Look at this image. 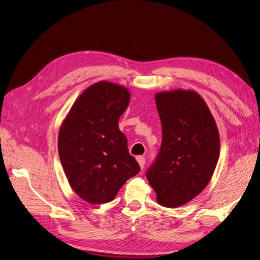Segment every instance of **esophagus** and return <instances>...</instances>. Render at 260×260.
Listing matches in <instances>:
<instances>
[{
  "instance_id": "1",
  "label": "esophagus",
  "mask_w": 260,
  "mask_h": 260,
  "mask_svg": "<svg viewBox=\"0 0 260 260\" xmlns=\"http://www.w3.org/2000/svg\"><path fill=\"white\" fill-rule=\"evenodd\" d=\"M137 161H138V163H139V166H140V168L143 169V168H144V163H145L144 156H142V155L137 156Z\"/></svg>"
}]
</instances>
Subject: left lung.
<instances>
[{
    "mask_svg": "<svg viewBox=\"0 0 260 260\" xmlns=\"http://www.w3.org/2000/svg\"><path fill=\"white\" fill-rule=\"evenodd\" d=\"M162 144L147 179L157 203L175 208L188 203L210 182L219 156V134L204 99L193 90L155 94Z\"/></svg>",
    "mask_w": 260,
    "mask_h": 260,
    "instance_id": "left-lung-1",
    "label": "left lung"
}]
</instances>
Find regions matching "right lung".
I'll return each mask as SVG.
<instances>
[{"label": "right lung", "instance_id": "1", "mask_svg": "<svg viewBox=\"0 0 260 260\" xmlns=\"http://www.w3.org/2000/svg\"><path fill=\"white\" fill-rule=\"evenodd\" d=\"M130 91L109 81L89 86L75 101L58 134V153L67 180L80 199L104 204L140 167L119 130Z\"/></svg>", "mask_w": 260, "mask_h": 260}]
</instances>
